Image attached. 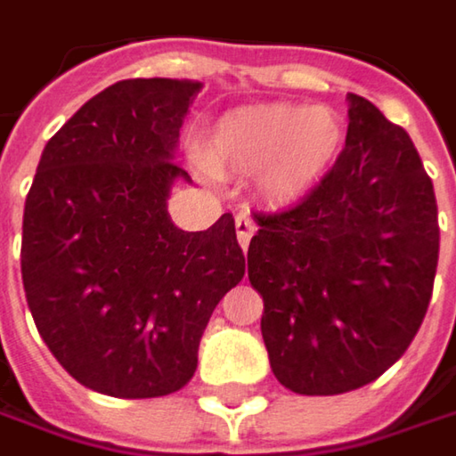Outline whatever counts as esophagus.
I'll return each instance as SVG.
<instances>
[{
  "label": "esophagus",
  "instance_id": "1",
  "mask_svg": "<svg viewBox=\"0 0 456 456\" xmlns=\"http://www.w3.org/2000/svg\"><path fill=\"white\" fill-rule=\"evenodd\" d=\"M234 227H237V240H240L242 250H248V245H250V240H253L255 234V219L248 211H242V214H237Z\"/></svg>",
  "mask_w": 456,
  "mask_h": 456
}]
</instances>
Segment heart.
Returning a JSON list of instances; mask_svg holds the SVG:
<instances>
[{
    "mask_svg": "<svg viewBox=\"0 0 456 456\" xmlns=\"http://www.w3.org/2000/svg\"><path fill=\"white\" fill-rule=\"evenodd\" d=\"M343 149V123L325 105L268 102L229 110L214 123L203 162L214 173H257L271 203H291L314 191Z\"/></svg>",
    "mask_w": 456,
    "mask_h": 456,
    "instance_id": "heart-1",
    "label": "heart"
}]
</instances>
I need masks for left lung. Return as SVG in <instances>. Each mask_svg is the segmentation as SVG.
Listing matches in <instances>:
<instances>
[{
    "label": "left lung",
    "mask_w": 456,
    "mask_h": 456,
    "mask_svg": "<svg viewBox=\"0 0 456 456\" xmlns=\"http://www.w3.org/2000/svg\"><path fill=\"white\" fill-rule=\"evenodd\" d=\"M346 149L294 208L255 214L248 276L271 369L299 395L382 377L418 333L439 263L434 183L411 136L348 93Z\"/></svg>",
    "instance_id": "1"
}]
</instances>
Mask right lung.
<instances>
[{"label":"right lung","instance_id":"obj_1","mask_svg":"<svg viewBox=\"0 0 456 456\" xmlns=\"http://www.w3.org/2000/svg\"><path fill=\"white\" fill-rule=\"evenodd\" d=\"M193 79H123L45 144L22 214V286L48 351L85 387H185L211 312L245 276L232 214L183 232L167 214Z\"/></svg>","mask_w":456,"mask_h":456}]
</instances>
